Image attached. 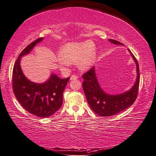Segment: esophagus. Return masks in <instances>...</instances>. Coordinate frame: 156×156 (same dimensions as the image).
Instances as JSON below:
<instances>
[{
    "mask_svg": "<svg viewBox=\"0 0 156 156\" xmlns=\"http://www.w3.org/2000/svg\"><path fill=\"white\" fill-rule=\"evenodd\" d=\"M78 76H76V75H72L70 76V80H76V79H78Z\"/></svg>",
    "mask_w": 156,
    "mask_h": 156,
    "instance_id": "obj_1",
    "label": "esophagus"
}]
</instances>
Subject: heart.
I'll list each match as a JSON object with an SVG mask.
<instances>
[{"label":"heart","instance_id":"b5f03b06","mask_svg":"<svg viewBox=\"0 0 156 156\" xmlns=\"http://www.w3.org/2000/svg\"><path fill=\"white\" fill-rule=\"evenodd\" d=\"M96 57V48L91 41L69 42L61 48L57 62L63 71L68 70L72 63L76 62L79 68L86 69L93 65Z\"/></svg>","mask_w":156,"mask_h":156}]
</instances>
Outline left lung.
<instances>
[{"instance_id": "obj_1", "label": "left lung", "mask_w": 156, "mask_h": 156, "mask_svg": "<svg viewBox=\"0 0 156 156\" xmlns=\"http://www.w3.org/2000/svg\"><path fill=\"white\" fill-rule=\"evenodd\" d=\"M112 43L122 44L115 40L109 39ZM136 66V80L133 88L127 92L117 95H110L104 93L101 88L95 74L94 67L82 74V87L88 105L92 110L100 116L108 117L118 114L132 105L138 95L140 74L139 67L135 57L129 49Z\"/></svg>"}]
</instances>
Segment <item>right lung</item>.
<instances>
[{
  "mask_svg": "<svg viewBox=\"0 0 156 156\" xmlns=\"http://www.w3.org/2000/svg\"><path fill=\"white\" fill-rule=\"evenodd\" d=\"M42 39L39 38L31 42L18 56L13 66L12 87L15 97L27 112L39 118H47L62 107L63 93L69 78L62 79L52 74L49 80L44 83L36 84L23 75L20 68L21 57L29 53Z\"/></svg>",
  "mask_w": 156,
  "mask_h": 156,
  "instance_id": "add662e5",
  "label": "right lung"
}]
</instances>
